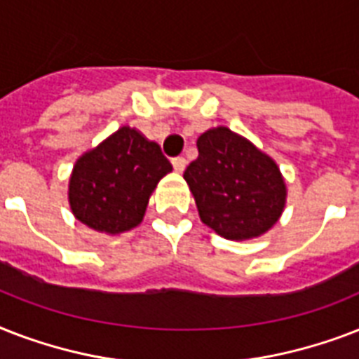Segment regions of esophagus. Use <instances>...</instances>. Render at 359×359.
Listing matches in <instances>:
<instances>
[{"mask_svg": "<svg viewBox=\"0 0 359 359\" xmlns=\"http://www.w3.org/2000/svg\"><path fill=\"white\" fill-rule=\"evenodd\" d=\"M186 158H182V156H177V158H173V168H175V171H177V173H182V171H184L186 169Z\"/></svg>", "mask_w": 359, "mask_h": 359, "instance_id": "obj_1", "label": "esophagus"}]
</instances>
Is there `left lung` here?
Listing matches in <instances>:
<instances>
[{
  "label": "left lung",
  "instance_id": "8db88e82",
  "mask_svg": "<svg viewBox=\"0 0 359 359\" xmlns=\"http://www.w3.org/2000/svg\"><path fill=\"white\" fill-rule=\"evenodd\" d=\"M197 151L199 156L186 168L184 180L203 224L227 240L266 233L287 199L278 163L225 126L199 135Z\"/></svg>",
  "mask_w": 359,
  "mask_h": 359
}]
</instances>
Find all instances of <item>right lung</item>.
<instances>
[{"label":"right lung","mask_w":359,"mask_h":359,"mask_svg":"<svg viewBox=\"0 0 359 359\" xmlns=\"http://www.w3.org/2000/svg\"><path fill=\"white\" fill-rule=\"evenodd\" d=\"M171 169L158 143L123 126L78 158L69 182L72 214L108 235L134 229L156 184Z\"/></svg>","instance_id":"add662e5"}]
</instances>
